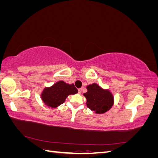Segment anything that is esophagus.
I'll use <instances>...</instances> for the list:
<instances>
[{"instance_id": "34e87169", "label": "esophagus", "mask_w": 158, "mask_h": 158, "mask_svg": "<svg viewBox=\"0 0 158 158\" xmlns=\"http://www.w3.org/2000/svg\"><path fill=\"white\" fill-rule=\"evenodd\" d=\"M82 88L78 89V93H79L80 94H82Z\"/></svg>"}]
</instances>
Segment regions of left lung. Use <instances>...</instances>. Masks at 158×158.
I'll return each instance as SVG.
<instances>
[{
	"mask_svg": "<svg viewBox=\"0 0 158 158\" xmlns=\"http://www.w3.org/2000/svg\"><path fill=\"white\" fill-rule=\"evenodd\" d=\"M87 89L84 94L87 106L95 113H106L113 106L114 98L109 89H104L95 83L88 85Z\"/></svg>",
	"mask_w": 158,
	"mask_h": 158,
	"instance_id": "8db88e82",
	"label": "left lung"
}]
</instances>
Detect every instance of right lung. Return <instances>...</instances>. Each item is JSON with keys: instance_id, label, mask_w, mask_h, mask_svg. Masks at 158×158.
Returning <instances> with one entry per match:
<instances>
[{"instance_id": "1", "label": "right lung", "mask_w": 158, "mask_h": 158, "mask_svg": "<svg viewBox=\"0 0 158 158\" xmlns=\"http://www.w3.org/2000/svg\"><path fill=\"white\" fill-rule=\"evenodd\" d=\"M78 91L73 84L59 81L51 87L45 88L41 95L42 101L47 106L56 108L63 104L69 95L77 94Z\"/></svg>"}]
</instances>
